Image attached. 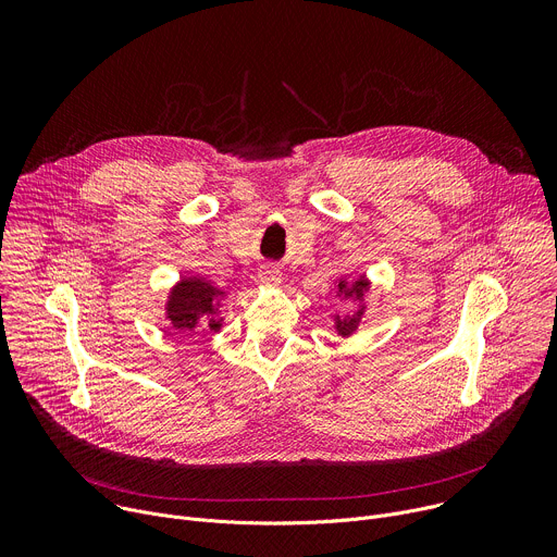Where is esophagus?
<instances>
[{"label":"esophagus","mask_w":557,"mask_h":557,"mask_svg":"<svg viewBox=\"0 0 557 557\" xmlns=\"http://www.w3.org/2000/svg\"><path fill=\"white\" fill-rule=\"evenodd\" d=\"M260 277H262V282H267V284H280V282H282L280 269H277V267H271V264L260 271Z\"/></svg>","instance_id":"1"}]
</instances>
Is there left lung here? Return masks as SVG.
I'll list each match as a JSON object with an SVG mask.
<instances>
[{
	"label": "left lung",
	"mask_w": 557,
	"mask_h": 557,
	"mask_svg": "<svg viewBox=\"0 0 557 557\" xmlns=\"http://www.w3.org/2000/svg\"><path fill=\"white\" fill-rule=\"evenodd\" d=\"M344 288V282L339 284V290ZM366 288V282L363 280H357L350 288H348V295H359L361 290ZM357 324H359V312L357 314H352V317H344V320H337V329H339V333L346 337V335H350L355 329H357Z\"/></svg>",
	"instance_id": "left-lung-1"
}]
</instances>
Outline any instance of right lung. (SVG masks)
Segmentation results:
<instances>
[{"mask_svg":"<svg viewBox=\"0 0 557 557\" xmlns=\"http://www.w3.org/2000/svg\"><path fill=\"white\" fill-rule=\"evenodd\" d=\"M220 290L202 280H183L170 299V322L178 331H191L198 322H207V329L218 331L220 322L209 317L211 306H215Z\"/></svg>","mask_w":557,"mask_h":557,"instance_id":"1","label":"right lung"}]
</instances>
